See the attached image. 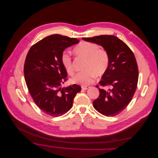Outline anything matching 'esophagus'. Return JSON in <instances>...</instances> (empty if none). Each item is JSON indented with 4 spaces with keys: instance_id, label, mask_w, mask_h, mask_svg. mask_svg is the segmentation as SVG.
<instances>
[{
    "instance_id": "obj_1",
    "label": "esophagus",
    "mask_w": 158,
    "mask_h": 158,
    "mask_svg": "<svg viewBox=\"0 0 158 158\" xmlns=\"http://www.w3.org/2000/svg\"><path fill=\"white\" fill-rule=\"evenodd\" d=\"M81 88H82L83 89H84V90H86V89L89 88V86H81Z\"/></svg>"
}]
</instances>
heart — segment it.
<instances>
[{"label": "heart", "instance_id": "heart-1", "mask_svg": "<svg viewBox=\"0 0 158 158\" xmlns=\"http://www.w3.org/2000/svg\"><path fill=\"white\" fill-rule=\"evenodd\" d=\"M73 52L78 56L86 58L83 66V71L78 73L72 78L73 83L86 85L94 81L95 75L102 76L107 71L110 64V55L104 48L88 42H81L74 48ZM61 61L65 71L70 75H73L75 70L71 56L66 52H63Z\"/></svg>", "mask_w": 158, "mask_h": 158}]
</instances>
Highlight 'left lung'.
<instances>
[{
    "instance_id": "8db88e82",
    "label": "left lung",
    "mask_w": 158,
    "mask_h": 158,
    "mask_svg": "<svg viewBox=\"0 0 158 158\" xmlns=\"http://www.w3.org/2000/svg\"><path fill=\"white\" fill-rule=\"evenodd\" d=\"M83 40L102 45L110 55V64L98 85L100 95L93 102V107L106 116L119 114L128 106L136 91L138 68L132 50L114 35H100ZM108 86V89L104 87Z\"/></svg>"
}]
</instances>
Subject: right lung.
Listing matches in <instances>:
<instances>
[{"instance_id": "right-lung-1", "label": "right lung", "mask_w": 158, "mask_h": 158, "mask_svg": "<svg viewBox=\"0 0 158 158\" xmlns=\"http://www.w3.org/2000/svg\"><path fill=\"white\" fill-rule=\"evenodd\" d=\"M78 42L75 38L52 35L33 45L27 55L23 72L27 88L36 105L49 116L65 114L81 91V86L76 84L61 88L68 80L61 61V54Z\"/></svg>"}]
</instances>
